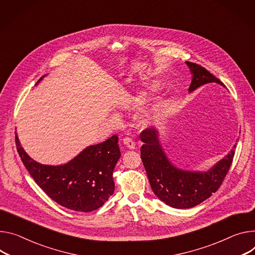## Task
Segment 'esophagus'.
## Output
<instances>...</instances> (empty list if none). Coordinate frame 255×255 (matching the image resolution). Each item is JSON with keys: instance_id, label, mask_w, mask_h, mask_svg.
I'll return each instance as SVG.
<instances>
[{"instance_id": "obj_1", "label": "esophagus", "mask_w": 255, "mask_h": 255, "mask_svg": "<svg viewBox=\"0 0 255 255\" xmlns=\"http://www.w3.org/2000/svg\"><path fill=\"white\" fill-rule=\"evenodd\" d=\"M123 143L129 148V149H134L135 147V142L131 139L130 137H125L123 139Z\"/></svg>"}]
</instances>
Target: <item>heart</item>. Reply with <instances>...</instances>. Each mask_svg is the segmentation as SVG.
I'll use <instances>...</instances> for the list:
<instances>
[{"label": "heart", "instance_id": "obj_1", "mask_svg": "<svg viewBox=\"0 0 255 255\" xmlns=\"http://www.w3.org/2000/svg\"><path fill=\"white\" fill-rule=\"evenodd\" d=\"M114 121H116V119H114ZM146 122H147V120H146V119H144V120L142 121V123H144V124H145Z\"/></svg>", "mask_w": 255, "mask_h": 255}]
</instances>
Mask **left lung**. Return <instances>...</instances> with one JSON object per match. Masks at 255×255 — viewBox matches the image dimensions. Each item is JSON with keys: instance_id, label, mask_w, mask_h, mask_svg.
I'll list each match as a JSON object with an SVG mask.
<instances>
[{"instance_id": "left-lung-1", "label": "left lung", "mask_w": 255, "mask_h": 255, "mask_svg": "<svg viewBox=\"0 0 255 255\" xmlns=\"http://www.w3.org/2000/svg\"><path fill=\"white\" fill-rule=\"evenodd\" d=\"M192 81L189 92L199 86L216 82L224 85L220 79L198 64L186 62ZM143 145L140 148L141 159L153 193L166 204L175 208H190L211 197L222 185L232 165L235 148L206 172L184 171L174 167L163 150L158 139V131L151 127L140 133Z\"/></svg>"}]
</instances>
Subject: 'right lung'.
I'll use <instances>...</instances> for the list:
<instances>
[{
	"label": "right lung",
	"mask_w": 255,
	"mask_h": 255,
	"mask_svg": "<svg viewBox=\"0 0 255 255\" xmlns=\"http://www.w3.org/2000/svg\"><path fill=\"white\" fill-rule=\"evenodd\" d=\"M15 141L19 156L30 176L44 193L60 205L88 213L103 206L114 193L113 171L121 156L117 135L86 147L61 166L37 163L22 148L17 135Z\"/></svg>",
	"instance_id": "add662e5"
}]
</instances>
